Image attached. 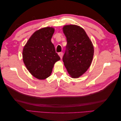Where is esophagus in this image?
<instances>
[{
	"label": "esophagus",
	"instance_id": "1",
	"mask_svg": "<svg viewBox=\"0 0 121 121\" xmlns=\"http://www.w3.org/2000/svg\"><path fill=\"white\" fill-rule=\"evenodd\" d=\"M58 54L59 55V56H60V58H62V56H63V53L62 52H59L58 53Z\"/></svg>",
	"mask_w": 121,
	"mask_h": 121
}]
</instances>
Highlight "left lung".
Segmentation results:
<instances>
[{
    "instance_id": "1",
    "label": "left lung",
    "mask_w": 121,
    "mask_h": 121,
    "mask_svg": "<svg viewBox=\"0 0 121 121\" xmlns=\"http://www.w3.org/2000/svg\"><path fill=\"white\" fill-rule=\"evenodd\" d=\"M63 30L67 41L63 60L71 77L78 78L90 66L93 45L85 31L78 26L65 25Z\"/></svg>"
}]
</instances>
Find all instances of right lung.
Segmentation results:
<instances>
[{
	"mask_svg": "<svg viewBox=\"0 0 121 121\" xmlns=\"http://www.w3.org/2000/svg\"><path fill=\"white\" fill-rule=\"evenodd\" d=\"M54 32V28L48 27L36 31L23 48V60L26 67L38 79L49 77L54 64L60 60L51 41Z\"/></svg>",
	"mask_w": 121,
	"mask_h": 121,
	"instance_id": "right-lung-1",
	"label": "right lung"
}]
</instances>
